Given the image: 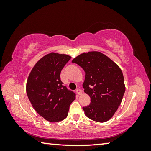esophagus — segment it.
Returning a JSON list of instances; mask_svg holds the SVG:
<instances>
[{
    "label": "esophagus",
    "mask_w": 151,
    "mask_h": 151,
    "mask_svg": "<svg viewBox=\"0 0 151 151\" xmlns=\"http://www.w3.org/2000/svg\"><path fill=\"white\" fill-rule=\"evenodd\" d=\"M76 93L78 95H81V94H82V93H83V92H82V90H81L80 88H77L76 90Z\"/></svg>",
    "instance_id": "obj_1"
}]
</instances>
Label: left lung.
<instances>
[{
  "label": "left lung",
  "mask_w": 151,
  "mask_h": 151,
  "mask_svg": "<svg viewBox=\"0 0 151 151\" xmlns=\"http://www.w3.org/2000/svg\"><path fill=\"white\" fill-rule=\"evenodd\" d=\"M85 72L83 84L91 97L88 106L83 107L85 115L104 122L111 119L121 104L125 92L124 76L119 66L103 53H83L72 60Z\"/></svg>",
  "instance_id": "left-lung-1"
}]
</instances>
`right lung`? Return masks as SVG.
I'll return each mask as SVG.
<instances>
[{
    "label": "right lung",
    "instance_id": "obj_1",
    "mask_svg": "<svg viewBox=\"0 0 151 151\" xmlns=\"http://www.w3.org/2000/svg\"><path fill=\"white\" fill-rule=\"evenodd\" d=\"M71 58L67 55L51 52L35 64L27 83V94L40 116L51 122L66 118L75 93L63 85L60 72Z\"/></svg>",
    "mask_w": 151,
    "mask_h": 151
}]
</instances>
